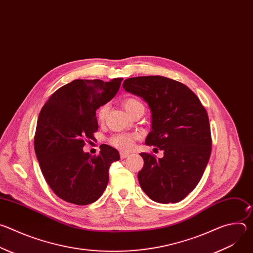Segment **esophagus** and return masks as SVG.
<instances>
[{
    "mask_svg": "<svg viewBox=\"0 0 253 253\" xmlns=\"http://www.w3.org/2000/svg\"><path fill=\"white\" fill-rule=\"evenodd\" d=\"M128 156H129V153H128V152H121V153H120L121 159H125V158H127Z\"/></svg>",
    "mask_w": 253,
    "mask_h": 253,
    "instance_id": "34e87169",
    "label": "esophagus"
}]
</instances>
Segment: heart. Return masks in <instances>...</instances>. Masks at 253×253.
I'll return each mask as SVG.
<instances>
[{
	"mask_svg": "<svg viewBox=\"0 0 253 253\" xmlns=\"http://www.w3.org/2000/svg\"><path fill=\"white\" fill-rule=\"evenodd\" d=\"M123 106L129 115H131L136 109H138V108H144L143 104L138 99H136L134 97L126 98L123 101ZM107 112H108V107L106 105L100 107L98 112H97L98 120L103 121L107 115ZM138 137L139 136L137 134H118V135L113 136L110 139V143L113 146H115L121 150L128 151L133 148L134 143L138 139Z\"/></svg>",
	"mask_w": 253,
	"mask_h": 253,
	"instance_id": "obj_1",
	"label": "heart"
}]
</instances>
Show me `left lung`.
Wrapping results in <instances>:
<instances>
[{"label":"left lung","mask_w":253,"mask_h":253,"mask_svg":"<svg viewBox=\"0 0 253 253\" xmlns=\"http://www.w3.org/2000/svg\"><path fill=\"white\" fill-rule=\"evenodd\" d=\"M123 88L148 103L152 130L145 143L164 151L163 158L140 153L141 188L158 203L181 201L197 186L211 154L205 108L187 86L166 77L128 78Z\"/></svg>","instance_id":"8db88e82"}]
</instances>
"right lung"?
Listing matches in <instances>:
<instances>
[{
    "label": "right lung",
    "instance_id": "obj_1",
    "mask_svg": "<svg viewBox=\"0 0 253 253\" xmlns=\"http://www.w3.org/2000/svg\"><path fill=\"white\" fill-rule=\"evenodd\" d=\"M122 80H74L54 92L42 108L34 138L36 156L47 184L66 202L88 205L99 199L111 164L120 159L106 144L94 156L83 147L98 131L96 110L117 94Z\"/></svg>",
    "mask_w": 253,
    "mask_h": 253
}]
</instances>
